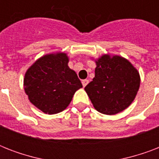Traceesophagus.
<instances>
[{
	"mask_svg": "<svg viewBox=\"0 0 159 159\" xmlns=\"http://www.w3.org/2000/svg\"><path fill=\"white\" fill-rule=\"evenodd\" d=\"M82 86H83V87H86V86H87V83H88V80H87V79H85V80H82Z\"/></svg>",
	"mask_w": 159,
	"mask_h": 159,
	"instance_id": "34e87169",
	"label": "esophagus"
}]
</instances>
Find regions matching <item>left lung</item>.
<instances>
[{"mask_svg":"<svg viewBox=\"0 0 159 159\" xmlns=\"http://www.w3.org/2000/svg\"><path fill=\"white\" fill-rule=\"evenodd\" d=\"M95 77L85 87L94 108L113 116L130 106L140 86V76L128 59L109 53L95 59Z\"/></svg>","mask_w":159,"mask_h":159,"instance_id":"obj_1","label":"left lung"}]
</instances>
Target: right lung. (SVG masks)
Instances as JSON below:
<instances>
[{
	"instance_id": "1",
	"label": "right lung",
	"mask_w": 159,
	"mask_h": 159,
	"mask_svg": "<svg viewBox=\"0 0 159 159\" xmlns=\"http://www.w3.org/2000/svg\"><path fill=\"white\" fill-rule=\"evenodd\" d=\"M66 53L45 54L26 71L24 89L30 102L43 113L54 115L64 111L82 84L77 73L68 67Z\"/></svg>"
}]
</instances>
